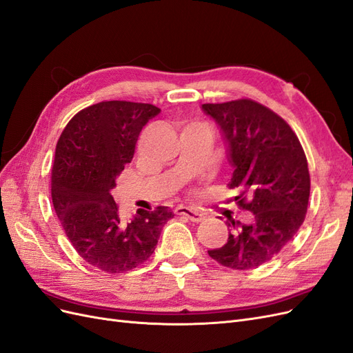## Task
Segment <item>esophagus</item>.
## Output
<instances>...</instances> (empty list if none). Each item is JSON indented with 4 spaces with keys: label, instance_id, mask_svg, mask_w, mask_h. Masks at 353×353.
Segmentation results:
<instances>
[{
    "label": "esophagus",
    "instance_id": "34e87169",
    "mask_svg": "<svg viewBox=\"0 0 353 353\" xmlns=\"http://www.w3.org/2000/svg\"><path fill=\"white\" fill-rule=\"evenodd\" d=\"M175 213H176V215L187 216L191 222H201L203 219H205V213L199 212V210H194V209L185 208V206H178L175 209Z\"/></svg>",
    "mask_w": 353,
    "mask_h": 353
}]
</instances>
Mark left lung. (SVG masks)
<instances>
[{"label":"left lung","mask_w":353,"mask_h":353,"mask_svg":"<svg viewBox=\"0 0 353 353\" xmlns=\"http://www.w3.org/2000/svg\"><path fill=\"white\" fill-rule=\"evenodd\" d=\"M216 122L234 172L230 188L253 213L249 223L230 219L228 241L208 250L232 270L258 268L290 241L305 221L311 179L301 141L288 123L253 100L201 104Z\"/></svg>","instance_id":"obj_1"}]
</instances>
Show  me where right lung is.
Returning <instances> with one entry per match:
<instances>
[{
    "label": "right lung",
    "mask_w": 353,
    "mask_h": 353,
    "mask_svg": "<svg viewBox=\"0 0 353 353\" xmlns=\"http://www.w3.org/2000/svg\"><path fill=\"white\" fill-rule=\"evenodd\" d=\"M160 113L153 104L103 101L74 114L61 132L51 172L54 210L73 249L104 272L137 268L153 254L174 212L159 206L123 221L112 190L145 123Z\"/></svg>",
    "instance_id": "obj_1"
}]
</instances>
